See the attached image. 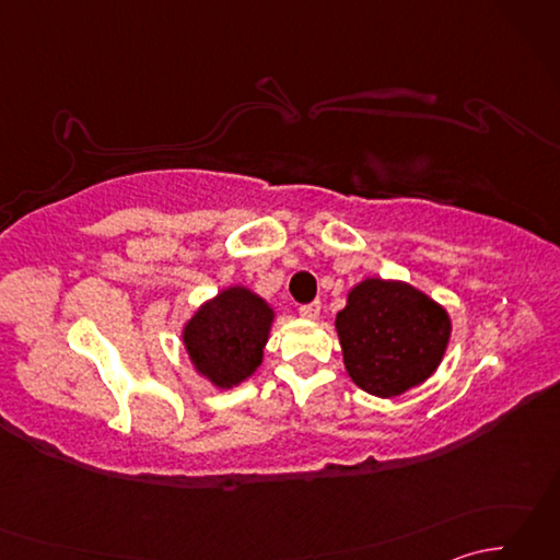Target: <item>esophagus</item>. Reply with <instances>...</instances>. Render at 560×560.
Wrapping results in <instances>:
<instances>
[{"label": "esophagus", "instance_id": "34e87169", "mask_svg": "<svg viewBox=\"0 0 560 560\" xmlns=\"http://www.w3.org/2000/svg\"><path fill=\"white\" fill-rule=\"evenodd\" d=\"M319 311H323V305H319V301L315 303H307V305H301V317L305 319H317L319 317Z\"/></svg>", "mask_w": 560, "mask_h": 560}]
</instances>
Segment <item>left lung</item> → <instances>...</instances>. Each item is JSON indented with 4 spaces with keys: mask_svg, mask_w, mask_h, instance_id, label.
Masks as SVG:
<instances>
[{
    "mask_svg": "<svg viewBox=\"0 0 560 560\" xmlns=\"http://www.w3.org/2000/svg\"><path fill=\"white\" fill-rule=\"evenodd\" d=\"M335 327L349 377L380 399L425 383L443 363L452 335L447 311L431 295L380 277L349 289Z\"/></svg>",
    "mask_w": 560,
    "mask_h": 560,
    "instance_id": "8db88e82",
    "label": "left lung"
}]
</instances>
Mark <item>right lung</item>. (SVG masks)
<instances>
[{
	"label": "right lung",
	"mask_w": 560,
	"mask_h": 560,
	"mask_svg": "<svg viewBox=\"0 0 560 560\" xmlns=\"http://www.w3.org/2000/svg\"><path fill=\"white\" fill-rule=\"evenodd\" d=\"M277 319L267 299L233 283L201 303L180 329L195 373L217 389H233L257 373Z\"/></svg>",
	"instance_id": "add662e5"
}]
</instances>
